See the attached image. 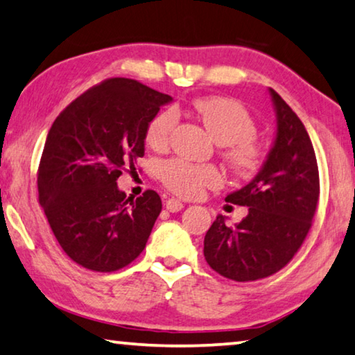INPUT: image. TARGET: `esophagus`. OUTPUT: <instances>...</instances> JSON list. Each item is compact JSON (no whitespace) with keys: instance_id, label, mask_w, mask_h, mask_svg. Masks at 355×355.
<instances>
[{"instance_id":"obj_1","label":"esophagus","mask_w":355,"mask_h":355,"mask_svg":"<svg viewBox=\"0 0 355 355\" xmlns=\"http://www.w3.org/2000/svg\"><path fill=\"white\" fill-rule=\"evenodd\" d=\"M166 208L171 213H177L183 208V202H180L178 199H168L166 202Z\"/></svg>"}]
</instances>
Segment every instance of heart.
<instances>
[{
  "instance_id": "heart-1",
  "label": "heart",
  "mask_w": 355,
  "mask_h": 355,
  "mask_svg": "<svg viewBox=\"0 0 355 355\" xmlns=\"http://www.w3.org/2000/svg\"><path fill=\"white\" fill-rule=\"evenodd\" d=\"M193 112L211 139L223 145L230 167L240 173L256 171L262 161V148L254 140L256 123L243 105L226 98H199L193 103ZM175 123L177 114L172 109L159 112L147 128L150 147L166 148ZM159 175L168 189L184 198H196L205 187H216L221 182L216 167L196 166L183 159L166 161Z\"/></svg>"
}]
</instances>
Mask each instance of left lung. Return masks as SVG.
<instances>
[{
	"label": "left lung",
	"instance_id": "obj_1",
	"mask_svg": "<svg viewBox=\"0 0 355 355\" xmlns=\"http://www.w3.org/2000/svg\"><path fill=\"white\" fill-rule=\"evenodd\" d=\"M277 131L261 171L226 202L248 207L235 226L218 215L204 239V256L215 272L234 281L277 273L305 240L319 199L314 148L295 112L268 88Z\"/></svg>",
	"mask_w": 355,
	"mask_h": 355
}]
</instances>
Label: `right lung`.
Instances as JSON below:
<instances>
[{"mask_svg": "<svg viewBox=\"0 0 355 355\" xmlns=\"http://www.w3.org/2000/svg\"><path fill=\"white\" fill-rule=\"evenodd\" d=\"M172 101L115 77L80 94L53 121L37 172L39 204L78 266L115 272L144 251L161 198L151 189L128 198L116 180L144 156L150 121Z\"/></svg>", "mask_w": 355, "mask_h": 355, "instance_id": "obj_1", "label": "right lung"}]
</instances>
